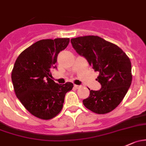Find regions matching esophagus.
<instances>
[{"mask_svg":"<svg viewBox=\"0 0 146 146\" xmlns=\"http://www.w3.org/2000/svg\"><path fill=\"white\" fill-rule=\"evenodd\" d=\"M74 87L76 89H79L81 87V85H74Z\"/></svg>","mask_w":146,"mask_h":146,"instance_id":"34e87169","label":"esophagus"}]
</instances>
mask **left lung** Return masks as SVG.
Returning a JSON list of instances; mask_svg holds the SVG:
<instances>
[{
	"mask_svg": "<svg viewBox=\"0 0 146 146\" xmlns=\"http://www.w3.org/2000/svg\"><path fill=\"white\" fill-rule=\"evenodd\" d=\"M70 42L94 70L99 72L96 80L101 90H90L89 97L82 101L84 106L97 114L110 113L120 104L131 84L129 58L118 46L99 36L78 37Z\"/></svg>",
	"mask_w": 146,
	"mask_h": 146,
	"instance_id": "obj_1",
	"label": "left lung"
}]
</instances>
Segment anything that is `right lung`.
Returning <instances> with one entry per match:
<instances>
[{
    "label": "right lung",
    "mask_w": 146,
    "mask_h": 146,
    "mask_svg": "<svg viewBox=\"0 0 146 146\" xmlns=\"http://www.w3.org/2000/svg\"><path fill=\"white\" fill-rule=\"evenodd\" d=\"M69 42V38L40 40L24 50L15 61L11 76L15 94L35 117L50 119L57 115L66 94L73 87L72 82L59 85L50 78L58 54Z\"/></svg>",
    "instance_id": "1"
}]
</instances>
